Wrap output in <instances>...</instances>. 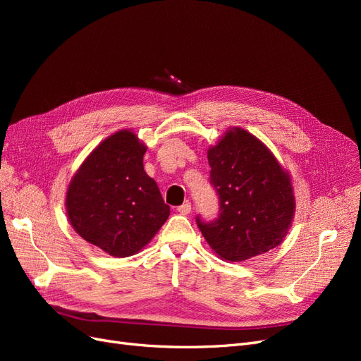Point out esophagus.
<instances>
[{
  "mask_svg": "<svg viewBox=\"0 0 361 361\" xmlns=\"http://www.w3.org/2000/svg\"><path fill=\"white\" fill-rule=\"evenodd\" d=\"M176 211H178L180 215H188V214L191 212V203H190V202H185L183 204L178 206Z\"/></svg>",
  "mask_w": 361,
  "mask_h": 361,
  "instance_id": "obj_1",
  "label": "esophagus"
}]
</instances>
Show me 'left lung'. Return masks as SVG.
<instances>
[{
	"label": "left lung",
	"mask_w": 361,
	"mask_h": 361,
	"mask_svg": "<svg viewBox=\"0 0 361 361\" xmlns=\"http://www.w3.org/2000/svg\"><path fill=\"white\" fill-rule=\"evenodd\" d=\"M209 183L218 195L212 221L195 216L215 253L241 262L277 247L292 223L295 199L289 174L260 141L233 128L207 150Z\"/></svg>",
	"instance_id": "8db88e82"
}]
</instances>
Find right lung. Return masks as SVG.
Returning a JSON list of instances; mask_svg holds the SVG:
<instances>
[{
  "instance_id": "1",
  "label": "right lung",
  "mask_w": 361,
  "mask_h": 361,
  "mask_svg": "<svg viewBox=\"0 0 361 361\" xmlns=\"http://www.w3.org/2000/svg\"><path fill=\"white\" fill-rule=\"evenodd\" d=\"M145 154L134 133L118 130L82 162L68 190L66 211L76 233L116 257L138 253L170 215L145 171Z\"/></svg>"
}]
</instances>
